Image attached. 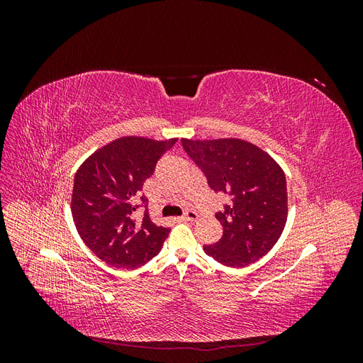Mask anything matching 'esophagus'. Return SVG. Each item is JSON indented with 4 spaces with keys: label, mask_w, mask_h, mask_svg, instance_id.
<instances>
[{
    "label": "esophagus",
    "mask_w": 363,
    "mask_h": 363,
    "mask_svg": "<svg viewBox=\"0 0 363 363\" xmlns=\"http://www.w3.org/2000/svg\"><path fill=\"white\" fill-rule=\"evenodd\" d=\"M183 221H195V219H199V213L194 212V211H186L184 215L182 216Z\"/></svg>",
    "instance_id": "1"
}]
</instances>
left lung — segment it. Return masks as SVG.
I'll return each instance as SVG.
<instances>
[{
  "label": "left lung",
  "mask_w": 363,
  "mask_h": 363,
  "mask_svg": "<svg viewBox=\"0 0 363 363\" xmlns=\"http://www.w3.org/2000/svg\"><path fill=\"white\" fill-rule=\"evenodd\" d=\"M182 145L201 168L208 186L230 200L215 215L223 236L203 247L206 255L232 268L265 256L288 219L286 177L280 164L242 139H182Z\"/></svg>",
  "instance_id": "obj_1"
}]
</instances>
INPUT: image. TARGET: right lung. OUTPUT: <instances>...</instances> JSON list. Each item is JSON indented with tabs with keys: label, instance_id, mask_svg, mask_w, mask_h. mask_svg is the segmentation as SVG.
<instances>
[{
	"label": "right lung",
	"instance_id": "right-lung-1",
	"mask_svg": "<svg viewBox=\"0 0 363 363\" xmlns=\"http://www.w3.org/2000/svg\"><path fill=\"white\" fill-rule=\"evenodd\" d=\"M177 139L155 140L124 136L96 150L75 172L71 212L83 242L95 256L116 268L135 269L159 255L169 228L150 219L144 182L157 160ZM140 198L146 213L138 220L134 201Z\"/></svg>",
	"mask_w": 363,
	"mask_h": 363
}]
</instances>
